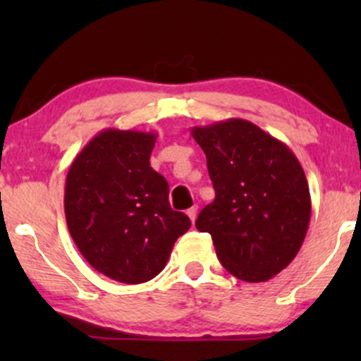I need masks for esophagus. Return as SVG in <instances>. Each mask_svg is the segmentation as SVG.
<instances>
[{"instance_id": "esophagus-1", "label": "esophagus", "mask_w": 361, "mask_h": 361, "mask_svg": "<svg viewBox=\"0 0 361 361\" xmlns=\"http://www.w3.org/2000/svg\"><path fill=\"white\" fill-rule=\"evenodd\" d=\"M186 215H188L190 221H192V224H193L195 219H197V207H192V209L186 210Z\"/></svg>"}]
</instances>
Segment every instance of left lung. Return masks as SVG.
Instances as JSON below:
<instances>
[{
	"mask_svg": "<svg viewBox=\"0 0 361 361\" xmlns=\"http://www.w3.org/2000/svg\"><path fill=\"white\" fill-rule=\"evenodd\" d=\"M204 149L215 200L197 226L235 279L258 283L287 268L310 221L307 178L288 146L258 126L229 118L192 128Z\"/></svg>",
	"mask_w": 361,
	"mask_h": 361,
	"instance_id": "obj_1",
	"label": "left lung"
}]
</instances>
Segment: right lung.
I'll return each instance as SVG.
<instances>
[{
  "mask_svg": "<svg viewBox=\"0 0 361 361\" xmlns=\"http://www.w3.org/2000/svg\"><path fill=\"white\" fill-rule=\"evenodd\" d=\"M154 132L105 128L74 157L64 212L74 244L97 271L144 283L166 267L192 222L168 202L169 186L149 163Z\"/></svg>",
  "mask_w": 361,
  "mask_h": 361,
  "instance_id": "right-lung-1",
  "label": "right lung"
}]
</instances>
